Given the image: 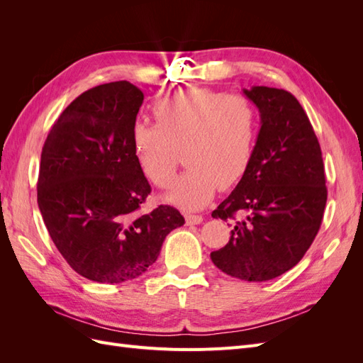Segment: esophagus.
Masks as SVG:
<instances>
[{
    "mask_svg": "<svg viewBox=\"0 0 363 363\" xmlns=\"http://www.w3.org/2000/svg\"><path fill=\"white\" fill-rule=\"evenodd\" d=\"M203 223L201 215H186V224L188 225H196Z\"/></svg>",
    "mask_w": 363,
    "mask_h": 363,
    "instance_id": "esophagus-1",
    "label": "esophagus"
}]
</instances>
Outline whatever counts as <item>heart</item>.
<instances>
[{"instance_id": "obj_1", "label": "heart", "mask_w": 363, "mask_h": 363, "mask_svg": "<svg viewBox=\"0 0 363 363\" xmlns=\"http://www.w3.org/2000/svg\"><path fill=\"white\" fill-rule=\"evenodd\" d=\"M157 124L136 123L131 142L140 169L159 188H168L183 150L188 164L167 200L188 211L201 208L216 189L244 177L255 151L257 113L248 98L192 87L155 106Z\"/></svg>"}]
</instances>
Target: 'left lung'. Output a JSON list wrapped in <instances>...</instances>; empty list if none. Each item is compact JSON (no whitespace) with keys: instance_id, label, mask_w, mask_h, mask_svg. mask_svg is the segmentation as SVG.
I'll list each match as a JSON object with an SVG mask.
<instances>
[{"instance_id":"obj_1","label":"left lung","mask_w":363,"mask_h":363,"mask_svg":"<svg viewBox=\"0 0 363 363\" xmlns=\"http://www.w3.org/2000/svg\"><path fill=\"white\" fill-rule=\"evenodd\" d=\"M244 94L259 108L260 130L245 175L212 212L233 228L211 259L228 276L267 281L312 245L327 201L325 174L320 142L291 92L252 86Z\"/></svg>"}]
</instances>
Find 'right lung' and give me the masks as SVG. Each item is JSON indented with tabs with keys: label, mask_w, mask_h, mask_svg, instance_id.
<instances>
[{
	"label": "right lung",
	"mask_w": 363,
	"mask_h": 363,
	"mask_svg": "<svg viewBox=\"0 0 363 363\" xmlns=\"http://www.w3.org/2000/svg\"><path fill=\"white\" fill-rule=\"evenodd\" d=\"M144 94L125 80L83 92L51 127L38 204L63 259L80 276L123 283L144 274L184 224L171 206L140 213L151 186L131 142Z\"/></svg>",
	"instance_id": "right-lung-1"
}]
</instances>
